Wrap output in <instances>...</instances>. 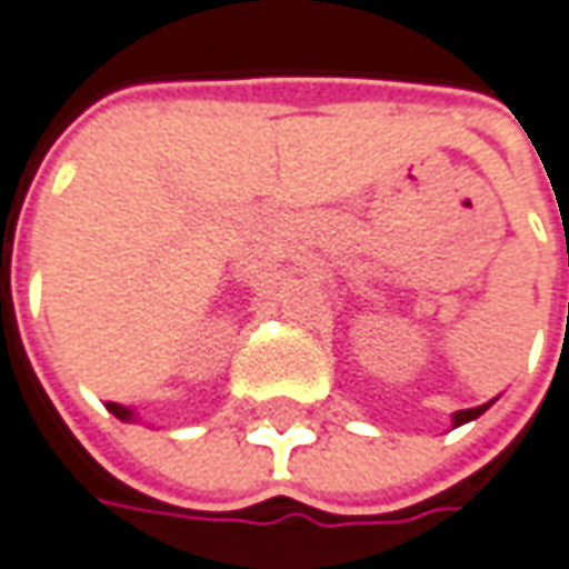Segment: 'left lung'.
Segmentation results:
<instances>
[{
    "mask_svg": "<svg viewBox=\"0 0 569 569\" xmlns=\"http://www.w3.org/2000/svg\"><path fill=\"white\" fill-rule=\"evenodd\" d=\"M487 407H490V403H483V407H473V410L455 412V426H461V422H470V419H477V416L487 410Z\"/></svg>",
    "mask_w": 569,
    "mask_h": 569,
    "instance_id": "left-lung-1",
    "label": "left lung"
}]
</instances>
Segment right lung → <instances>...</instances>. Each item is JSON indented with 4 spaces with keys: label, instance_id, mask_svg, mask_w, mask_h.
<instances>
[{
    "label": "right lung",
    "instance_id": "1",
    "mask_svg": "<svg viewBox=\"0 0 569 569\" xmlns=\"http://www.w3.org/2000/svg\"><path fill=\"white\" fill-rule=\"evenodd\" d=\"M108 410L114 412L118 419H130V410H124V407H118V403H108Z\"/></svg>",
    "mask_w": 569,
    "mask_h": 569
}]
</instances>
